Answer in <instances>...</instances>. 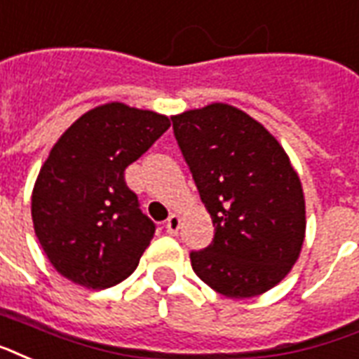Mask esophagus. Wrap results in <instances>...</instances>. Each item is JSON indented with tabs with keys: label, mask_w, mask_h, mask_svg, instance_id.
Returning <instances> with one entry per match:
<instances>
[{
	"label": "esophagus",
	"mask_w": 359,
	"mask_h": 359,
	"mask_svg": "<svg viewBox=\"0 0 359 359\" xmlns=\"http://www.w3.org/2000/svg\"><path fill=\"white\" fill-rule=\"evenodd\" d=\"M179 228H180V216L179 215H171L165 220V229H168V233L171 235H177L179 233Z\"/></svg>",
	"instance_id": "obj_1"
}]
</instances>
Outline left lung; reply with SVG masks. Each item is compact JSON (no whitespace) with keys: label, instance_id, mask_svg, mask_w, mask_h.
<instances>
[{"label":"left lung","instance_id":"8db88e82","mask_svg":"<svg viewBox=\"0 0 359 359\" xmlns=\"http://www.w3.org/2000/svg\"><path fill=\"white\" fill-rule=\"evenodd\" d=\"M215 239L191 269L231 299L277 286L305 239V198L288 154L258 120L226 103L171 116Z\"/></svg>","mask_w":359,"mask_h":359}]
</instances>
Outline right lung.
Listing matches in <instances>:
<instances>
[{
	"label": "right lung",
	"mask_w": 359,
	"mask_h": 359,
	"mask_svg": "<svg viewBox=\"0 0 359 359\" xmlns=\"http://www.w3.org/2000/svg\"><path fill=\"white\" fill-rule=\"evenodd\" d=\"M168 116L113 101L84 113L43 163L32 194L41 248L60 275L111 288L135 271L156 226L126 184V168L169 130Z\"/></svg>",
	"instance_id": "obj_1"
}]
</instances>
